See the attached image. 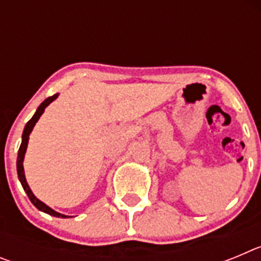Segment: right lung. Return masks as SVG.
<instances>
[{
	"label": "right lung",
	"instance_id": "add662e5",
	"mask_svg": "<svg viewBox=\"0 0 261 261\" xmlns=\"http://www.w3.org/2000/svg\"><path fill=\"white\" fill-rule=\"evenodd\" d=\"M59 96V94H55V95L49 96V98H47L44 100V102L41 103L40 106L38 107V110H36L35 115L31 117V120H30L29 123L26 124V126H24V130H23V135H22V144H20V147H19V151H18V158H17V171H18V177H19V181L20 184H22L23 190L26 191L27 196H29L30 201L32 202V204L35 205L36 208L39 209V211L44 212V213H48L49 216H53V217H61V218H68V216H65V214H61L59 213V212H55L52 208H49L48 205H45L44 202H41L40 200L36 199V196L32 193V191L30 190L29 184H27L26 181V176H24V170H23V159H24V153H26V149H27V145H29V138H30V133L32 132V129H34V126H35L36 121H38L39 119H40L41 114L44 112V110L47 108V106L49 105V103H52L55 99Z\"/></svg>",
	"mask_w": 261,
	"mask_h": 261
}]
</instances>
